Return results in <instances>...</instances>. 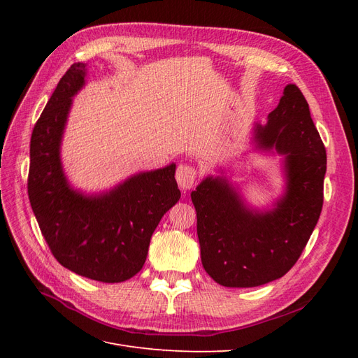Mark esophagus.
<instances>
[{
	"instance_id": "34e87169",
	"label": "esophagus",
	"mask_w": 358,
	"mask_h": 358,
	"mask_svg": "<svg viewBox=\"0 0 358 358\" xmlns=\"http://www.w3.org/2000/svg\"><path fill=\"white\" fill-rule=\"evenodd\" d=\"M196 178H197V171H196V169L191 167V166L180 164L176 170L178 185L183 191L191 189L194 187V183H196Z\"/></svg>"
}]
</instances>
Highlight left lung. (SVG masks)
Wrapping results in <instances>:
<instances>
[{
  "label": "left lung",
  "mask_w": 358,
  "mask_h": 358,
  "mask_svg": "<svg viewBox=\"0 0 358 358\" xmlns=\"http://www.w3.org/2000/svg\"><path fill=\"white\" fill-rule=\"evenodd\" d=\"M254 150L282 157L284 192L272 209L249 206L225 176H206L191 192L201 263L222 287L251 288L282 278L296 264L318 222L327 155L296 85L267 122L254 124Z\"/></svg>",
  "instance_id": "left-lung-1"
}]
</instances>
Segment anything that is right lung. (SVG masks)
<instances>
[{
	"mask_svg": "<svg viewBox=\"0 0 358 358\" xmlns=\"http://www.w3.org/2000/svg\"><path fill=\"white\" fill-rule=\"evenodd\" d=\"M86 74L85 62L73 64L32 129L28 197L61 266L100 282H124L142 270L157 225L180 199L176 164L136 173L101 192L74 188L62 167L61 145Z\"/></svg>",
	"mask_w": 358,
	"mask_h": 358,
	"instance_id": "1",
	"label": "right lung"
}]
</instances>
